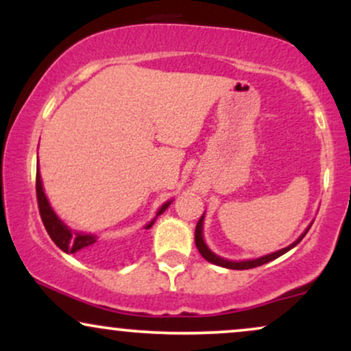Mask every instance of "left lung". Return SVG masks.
<instances>
[{"mask_svg":"<svg viewBox=\"0 0 351 351\" xmlns=\"http://www.w3.org/2000/svg\"><path fill=\"white\" fill-rule=\"evenodd\" d=\"M203 219H204V215L199 217L198 224H196V231H195V243H196V247H198L199 254H201V256L204 257V259L208 261V263L216 264V265H221V267H226V269H236V271H244V269H254V267H259V265L267 264V263H271V261L277 259V257H280L282 254H285L287 251H291L292 247H295V245L299 244L302 239H304V236L307 234V231L310 229V226H312V224H310V226H308L307 229H305L304 234H302V236L299 237V239L295 241V243L291 244V245H287V247L280 249V251L272 252V254H267V256L259 257V259H252V261H241V263H234V261L223 259V257L216 256L215 252H211V249L208 247L206 243H204V239H203Z\"/></svg>","mask_w":351,"mask_h":351,"instance_id":"8db88e82","label":"left lung"}]
</instances>
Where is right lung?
<instances>
[{
    "mask_svg": "<svg viewBox=\"0 0 351 351\" xmlns=\"http://www.w3.org/2000/svg\"><path fill=\"white\" fill-rule=\"evenodd\" d=\"M36 196H38V206H39V215H41L43 224L46 228L47 234L51 236V239L54 241V244L59 249H62L67 254H84V256H90L95 251V244H97V237L94 234H84V232H75L72 231L56 216V213L52 211L49 201H47L46 195H44L43 189V181L39 171L36 173ZM171 204V201H167L162 208L158 209L156 216L153 217L150 223L145 226V229H150L155 223V219Z\"/></svg>",
    "mask_w": 351,
    "mask_h": 351,
    "instance_id": "obj_1",
    "label": "right lung"
}]
</instances>
